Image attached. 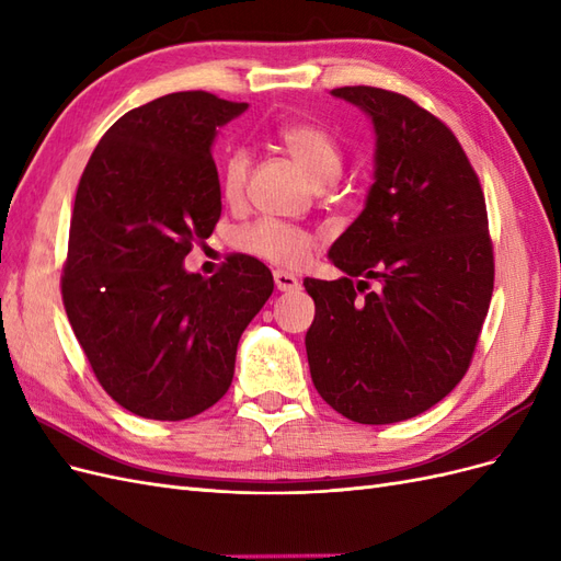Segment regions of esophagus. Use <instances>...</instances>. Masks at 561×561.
<instances>
[{
  "instance_id": "obj_1",
  "label": "esophagus",
  "mask_w": 561,
  "mask_h": 561,
  "mask_svg": "<svg viewBox=\"0 0 561 561\" xmlns=\"http://www.w3.org/2000/svg\"><path fill=\"white\" fill-rule=\"evenodd\" d=\"M274 280H276V287L280 293H295L301 287L299 278L293 276V274H287V271H274Z\"/></svg>"
}]
</instances>
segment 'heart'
I'll list each match as a JSON object with an SVG mask.
<instances>
[{
    "instance_id": "b5f03b06",
    "label": "heart",
    "mask_w": 561,
    "mask_h": 561,
    "mask_svg": "<svg viewBox=\"0 0 561 561\" xmlns=\"http://www.w3.org/2000/svg\"><path fill=\"white\" fill-rule=\"evenodd\" d=\"M276 142L299 171L313 184H328L342 173V147L328 130L313 124H285L276 133ZM250 159L245 151H233L222 168V196L239 203L245 192ZM236 248L268 264L297 268L311 257L313 236L278 219H257L236 233Z\"/></svg>"
}]
</instances>
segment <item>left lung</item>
Wrapping results in <instances>:
<instances>
[{
	"mask_svg": "<svg viewBox=\"0 0 561 561\" xmlns=\"http://www.w3.org/2000/svg\"><path fill=\"white\" fill-rule=\"evenodd\" d=\"M375 126V184L330 248L336 280L307 278L313 386L351 421L419 416L463 379L494 293L484 194L456 135L414 100L334 89ZM378 290H368V280Z\"/></svg>",
	"mask_w": 561,
	"mask_h": 561,
	"instance_id": "obj_1",
	"label": "left lung"
}]
</instances>
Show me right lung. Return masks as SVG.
Returning <instances> with one entry per match:
<instances>
[{
  "label": "right lung",
  "mask_w": 561,
  "mask_h": 561,
  "mask_svg": "<svg viewBox=\"0 0 561 561\" xmlns=\"http://www.w3.org/2000/svg\"><path fill=\"white\" fill-rule=\"evenodd\" d=\"M245 110L206 91L151 100L103 135L79 180L62 304L100 386L138 416L182 421L222 398L239 339L274 293L248 254L213 278L184 268L222 215L217 128Z\"/></svg>",
  "instance_id": "obj_1"
}]
</instances>
